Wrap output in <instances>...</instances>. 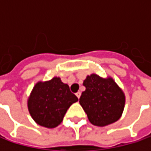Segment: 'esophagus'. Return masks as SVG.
<instances>
[{
  "instance_id": "1",
  "label": "esophagus",
  "mask_w": 151,
  "mask_h": 151,
  "mask_svg": "<svg viewBox=\"0 0 151 151\" xmlns=\"http://www.w3.org/2000/svg\"><path fill=\"white\" fill-rule=\"evenodd\" d=\"M80 95H81V93H80V92H78V93H76V96L78 97V99H79Z\"/></svg>"
}]
</instances>
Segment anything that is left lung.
Instances as JSON below:
<instances>
[{
    "label": "left lung",
    "instance_id": "left-lung-1",
    "mask_svg": "<svg viewBox=\"0 0 151 151\" xmlns=\"http://www.w3.org/2000/svg\"><path fill=\"white\" fill-rule=\"evenodd\" d=\"M83 86L86 90L79 98V104L92 124L105 127L121 118L126 99L113 78L93 73L86 76Z\"/></svg>",
    "mask_w": 151,
    "mask_h": 151
}]
</instances>
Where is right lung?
I'll return each instance as SVG.
<instances>
[{
	"label": "right lung",
	"mask_w": 151,
	"mask_h": 151,
	"mask_svg": "<svg viewBox=\"0 0 151 151\" xmlns=\"http://www.w3.org/2000/svg\"><path fill=\"white\" fill-rule=\"evenodd\" d=\"M78 101L67 84L59 77L47 81H38L28 98V109L35 122L42 127L53 129L58 126L67 109Z\"/></svg>",
	"instance_id": "right-lung-1"
}]
</instances>
